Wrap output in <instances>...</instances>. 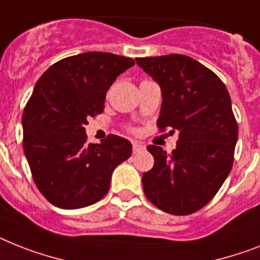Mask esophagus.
<instances>
[{
	"label": "esophagus",
	"instance_id": "esophagus-1",
	"mask_svg": "<svg viewBox=\"0 0 260 260\" xmlns=\"http://www.w3.org/2000/svg\"><path fill=\"white\" fill-rule=\"evenodd\" d=\"M143 149H145V147H143L142 143H139V142H133V153H134V154L139 153V151H142Z\"/></svg>",
	"mask_w": 260,
	"mask_h": 260
}]
</instances>
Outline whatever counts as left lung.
<instances>
[{"label":"left lung","instance_id":"1","mask_svg":"<svg viewBox=\"0 0 260 260\" xmlns=\"http://www.w3.org/2000/svg\"><path fill=\"white\" fill-rule=\"evenodd\" d=\"M135 59L162 89L158 130L179 132L171 154L147 146L154 166L142 175L143 191L162 211L188 215L215 197L233 167L238 122L230 94L215 73L187 55Z\"/></svg>","mask_w":260,"mask_h":260}]
</instances>
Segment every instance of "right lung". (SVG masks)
Segmentation results:
<instances>
[{
  "mask_svg": "<svg viewBox=\"0 0 260 260\" xmlns=\"http://www.w3.org/2000/svg\"><path fill=\"white\" fill-rule=\"evenodd\" d=\"M133 65V58L89 51L53 63L36 83L22 114L23 151L51 205L73 210L98 202L115 167L132 155V143L114 134L87 143L85 125L104 111L107 90Z\"/></svg>",
  "mask_w": 260,
  "mask_h": 260,
  "instance_id": "1",
  "label": "right lung"
}]
</instances>
